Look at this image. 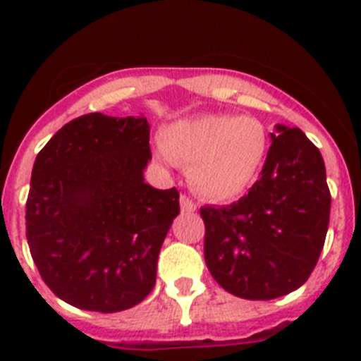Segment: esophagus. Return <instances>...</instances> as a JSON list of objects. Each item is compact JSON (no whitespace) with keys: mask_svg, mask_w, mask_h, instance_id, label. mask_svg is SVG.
I'll use <instances>...</instances> for the list:
<instances>
[{"mask_svg":"<svg viewBox=\"0 0 361 361\" xmlns=\"http://www.w3.org/2000/svg\"><path fill=\"white\" fill-rule=\"evenodd\" d=\"M197 209V204L190 200L188 197H180V212L183 213H193Z\"/></svg>","mask_w":361,"mask_h":361,"instance_id":"34e87169","label":"esophagus"}]
</instances>
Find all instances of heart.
Here are the masks:
<instances>
[{"mask_svg": "<svg viewBox=\"0 0 361 361\" xmlns=\"http://www.w3.org/2000/svg\"><path fill=\"white\" fill-rule=\"evenodd\" d=\"M161 157L188 166L190 186L212 202L242 197L262 171L269 132L255 117L200 114L161 132Z\"/></svg>", "mask_w": 361, "mask_h": 361, "instance_id": "1", "label": "heart"}]
</instances>
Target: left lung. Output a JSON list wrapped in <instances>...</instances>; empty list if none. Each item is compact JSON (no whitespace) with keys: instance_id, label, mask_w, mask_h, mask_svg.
Masks as SVG:
<instances>
[{"instance_id":"left-lung-1","label":"left lung","mask_w":361,"mask_h":361,"mask_svg":"<svg viewBox=\"0 0 361 361\" xmlns=\"http://www.w3.org/2000/svg\"><path fill=\"white\" fill-rule=\"evenodd\" d=\"M260 178L229 206H206L204 258L238 298L293 293L312 273L329 228L331 193L322 153L298 128L276 124Z\"/></svg>"}]
</instances>
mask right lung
Instances as JSON below:
<instances>
[{
	"instance_id": "obj_1",
	"label": "right lung",
	"mask_w": 361,
	"mask_h": 361,
	"mask_svg": "<svg viewBox=\"0 0 361 361\" xmlns=\"http://www.w3.org/2000/svg\"><path fill=\"white\" fill-rule=\"evenodd\" d=\"M152 161L145 116L88 114L37 153L27 199V240L41 279L85 311L141 304L155 286L178 191L145 180Z\"/></svg>"
}]
</instances>
